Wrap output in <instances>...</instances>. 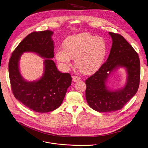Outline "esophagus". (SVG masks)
<instances>
[{
  "mask_svg": "<svg viewBox=\"0 0 148 148\" xmlns=\"http://www.w3.org/2000/svg\"><path fill=\"white\" fill-rule=\"evenodd\" d=\"M80 80V77H78V76H77V75H75L73 77V81L75 82H77L78 80Z\"/></svg>",
  "mask_w": 148,
  "mask_h": 148,
  "instance_id": "esophagus-1",
  "label": "esophagus"
}]
</instances>
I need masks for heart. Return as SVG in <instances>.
<instances>
[{"instance_id": "heart-1", "label": "heart", "mask_w": 148, "mask_h": 148, "mask_svg": "<svg viewBox=\"0 0 148 148\" xmlns=\"http://www.w3.org/2000/svg\"><path fill=\"white\" fill-rule=\"evenodd\" d=\"M64 47L56 49L55 56L65 70L72 65V59L82 73L91 74L98 70L104 60L107 46L105 39L88 33L68 37Z\"/></svg>"}]
</instances>
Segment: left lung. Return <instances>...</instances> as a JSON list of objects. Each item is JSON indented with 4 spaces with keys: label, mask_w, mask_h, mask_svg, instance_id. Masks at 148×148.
I'll list each match as a JSON object with an SVG mask.
<instances>
[{
    "label": "left lung",
    "mask_w": 148,
    "mask_h": 148,
    "mask_svg": "<svg viewBox=\"0 0 148 148\" xmlns=\"http://www.w3.org/2000/svg\"><path fill=\"white\" fill-rule=\"evenodd\" d=\"M112 44L107 60L86 80V98L93 110L108 112L121 110L136 95L139 86L140 66L138 54L120 34L109 32ZM119 67L126 68V83L121 89L110 90L106 83L110 74Z\"/></svg>",
    "instance_id": "1"
}]
</instances>
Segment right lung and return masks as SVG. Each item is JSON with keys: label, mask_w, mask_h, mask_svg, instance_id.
<instances>
[{"label": "right lung", "mask_w": 148, "mask_h": 148, "mask_svg": "<svg viewBox=\"0 0 148 148\" xmlns=\"http://www.w3.org/2000/svg\"><path fill=\"white\" fill-rule=\"evenodd\" d=\"M52 34L50 30L29 34L14 51L9 62V79L15 97L37 112H51L60 107L71 84V75L58 71L51 60L54 56ZM24 52L36 53L45 58L44 73L39 80L28 82L22 77L18 62Z\"/></svg>", "instance_id": "1"}]
</instances>
